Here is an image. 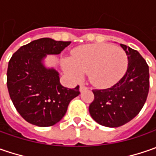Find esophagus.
Instances as JSON below:
<instances>
[{
	"label": "esophagus",
	"mask_w": 156,
	"mask_h": 156,
	"mask_svg": "<svg viewBox=\"0 0 156 156\" xmlns=\"http://www.w3.org/2000/svg\"><path fill=\"white\" fill-rule=\"evenodd\" d=\"M87 87L86 86H84V85H81L80 86V92H83V91H85V90H87Z\"/></svg>",
	"instance_id": "esophagus-1"
}]
</instances>
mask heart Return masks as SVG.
I'll return each mask as SVG.
<instances>
[{"label":"heart","mask_w":156,"mask_h":156,"mask_svg":"<svg viewBox=\"0 0 156 156\" xmlns=\"http://www.w3.org/2000/svg\"><path fill=\"white\" fill-rule=\"evenodd\" d=\"M129 64L126 52L110 44L83 46L74 53L72 61H66L65 71L80 80L89 73L90 82L98 87H110L125 75Z\"/></svg>","instance_id":"obj_1"}]
</instances>
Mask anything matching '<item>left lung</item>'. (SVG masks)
Segmentation results:
<instances>
[{"instance_id": "obj_1", "label": "left lung", "mask_w": 156, "mask_h": 156, "mask_svg": "<svg viewBox=\"0 0 156 156\" xmlns=\"http://www.w3.org/2000/svg\"><path fill=\"white\" fill-rule=\"evenodd\" d=\"M129 58L126 74L113 87L94 89L89 114L100 125L117 128L135 118L144 106L149 89V70L140 53L120 44Z\"/></svg>"}]
</instances>
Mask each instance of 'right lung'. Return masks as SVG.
<instances>
[{"instance_id":"obj_1","label":"right lung","mask_w":156,"mask_h":156,"mask_svg":"<svg viewBox=\"0 0 156 156\" xmlns=\"http://www.w3.org/2000/svg\"><path fill=\"white\" fill-rule=\"evenodd\" d=\"M70 43L41 38L21 47L11 57L7 86L16 110L27 122L38 127L56 124L80 94L79 86L63 87L59 72L45 65L47 55H60Z\"/></svg>"}]
</instances>
